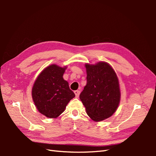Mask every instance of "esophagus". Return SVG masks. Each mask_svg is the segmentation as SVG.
<instances>
[{
    "instance_id": "esophagus-1",
    "label": "esophagus",
    "mask_w": 156,
    "mask_h": 156,
    "mask_svg": "<svg viewBox=\"0 0 156 156\" xmlns=\"http://www.w3.org/2000/svg\"><path fill=\"white\" fill-rule=\"evenodd\" d=\"M74 93H75V95H76V97H78L79 95H80V91L79 90H75L74 91Z\"/></svg>"
}]
</instances>
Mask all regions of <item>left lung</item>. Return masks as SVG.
I'll return each mask as SVG.
<instances>
[{"mask_svg":"<svg viewBox=\"0 0 156 156\" xmlns=\"http://www.w3.org/2000/svg\"><path fill=\"white\" fill-rule=\"evenodd\" d=\"M87 83L80 98L88 115L94 121L110 117L120 102V90L117 74L106 62L86 64Z\"/></svg>","mask_w":156,"mask_h":156,"instance_id":"1","label":"left lung"}]
</instances>
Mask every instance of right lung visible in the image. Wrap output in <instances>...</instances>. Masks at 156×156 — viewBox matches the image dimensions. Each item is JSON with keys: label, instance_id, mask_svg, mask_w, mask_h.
<instances>
[{"label": "right lung", "instance_id": "obj_1", "mask_svg": "<svg viewBox=\"0 0 156 156\" xmlns=\"http://www.w3.org/2000/svg\"><path fill=\"white\" fill-rule=\"evenodd\" d=\"M66 67L53 64L39 75L32 88V97L37 110L49 118H56L75 97L68 82L63 78Z\"/></svg>", "mask_w": 156, "mask_h": 156}]
</instances>
